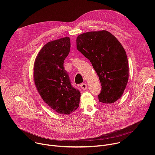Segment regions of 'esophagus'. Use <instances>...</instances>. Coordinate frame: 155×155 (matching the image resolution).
Masks as SVG:
<instances>
[{
    "instance_id": "34e87169",
    "label": "esophagus",
    "mask_w": 155,
    "mask_h": 155,
    "mask_svg": "<svg viewBox=\"0 0 155 155\" xmlns=\"http://www.w3.org/2000/svg\"><path fill=\"white\" fill-rule=\"evenodd\" d=\"M81 87L82 90H85L87 88V84L86 83H81Z\"/></svg>"
}]
</instances>
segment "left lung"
Here are the masks:
<instances>
[{"mask_svg":"<svg viewBox=\"0 0 155 155\" xmlns=\"http://www.w3.org/2000/svg\"><path fill=\"white\" fill-rule=\"evenodd\" d=\"M76 41L77 50L90 61L99 76V101L114 103L122 96L129 78L128 61L121 43L105 30L81 34Z\"/></svg>","mask_w":155,"mask_h":155,"instance_id":"8db88e82","label":"left lung"}]
</instances>
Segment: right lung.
<instances>
[{"label":"right lung","instance_id":"obj_1","mask_svg":"<svg viewBox=\"0 0 155 155\" xmlns=\"http://www.w3.org/2000/svg\"><path fill=\"white\" fill-rule=\"evenodd\" d=\"M70 48L68 37L49 41L38 52L34 64V80L38 93L50 108L62 115L75 111L81 96L71 85L64 68Z\"/></svg>","mask_w":155,"mask_h":155}]
</instances>
